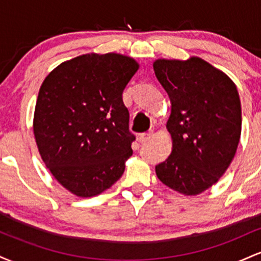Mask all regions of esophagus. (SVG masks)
I'll return each instance as SVG.
<instances>
[{
	"label": "esophagus",
	"instance_id": "34e87169",
	"mask_svg": "<svg viewBox=\"0 0 261 261\" xmlns=\"http://www.w3.org/2000/svg\"><path fill=\"white\" fill-rule=\"evenodd\" d=\"M152 135H153V131H147V133L141 134L139 136V141L140 142H147V141L151 140Z\"/></svg>",
	"mask_w": 261,
	"mask_h": 261
}]
</instances>
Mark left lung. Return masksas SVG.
<instances>
[{
  "instance_id": "8db88e82",
  "label": "left lung",
  "mask_w": 261,
  "mask_h": 261,
  "mask_svg": "<svg viewBox=\"0 0 261 261\" xmlns=\"http://www.w3.org/2000/svg\"><path fill=\"white\" fill-rule=\"evenodd\" d=\"M153 70L172 103L167 128L173 140L172 153L155 166V174L182 195H199L234 158L242 131L238 91L226 73L196 56L158 59Z\"/></svg>"
}]
</instances>
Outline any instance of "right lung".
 <instances>
[{
	"instance_id": "1",
	"label": "right lung",
	"mask_w": 261,
	"mask_h": 261,
	"mask_svg": "<svg viewBox=\"0 0 261 261\" xmlns=\"http://www.w3.org/2000/svg\"><path fill=\"white\" fill-rule=\"evenodd\" d=\"M120 54H86L45 77L33 131L54 178L80 197L99 195L120 179L133 154L122 92L139 70Z\"/></svg>"
}]
</instances>
